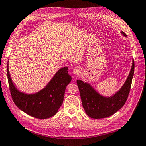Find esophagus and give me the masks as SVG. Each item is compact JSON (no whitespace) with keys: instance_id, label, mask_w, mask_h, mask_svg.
Listing matches in <instances>:
<instances>
[{"instance_id":"34e87169","label":"esophagus","mask_w":146,"mask_h":146,"mask_svg":"<svg viewBox=\"0 0 146 146\" xmlns=\"http://www.w3.org/2000/svg\"><path fill=\"white\" fill-rule=\"evenodd\" d=\"M73 72L74 74H75V75H80V74L81 73V72H82L81 68L79 67V66H76L73 69Z\"/></svg>"}]
</instances>
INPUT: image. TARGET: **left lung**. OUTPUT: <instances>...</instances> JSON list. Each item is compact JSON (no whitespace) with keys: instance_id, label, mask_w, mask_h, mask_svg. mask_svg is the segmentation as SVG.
Segmentation results:
<instances>
[{"instance_id":"1","label":"left lung","mask_w":146,"mask_h":146,"mask_svg":"<svg viewBox=\"0 0 146 146\" xmlns=\"http://www.w3.org/2000/svg\"><path fill=\"white\" fill-rule=\"evenodd\" d=\"M123 36L127 35L121 31ZM134 73V61H132L131 71L125 83L119 91L110 97L100 95L88 83L77 80L80 97L86 113L93 119H103L112 115L125 104L131 90Z\"/></svg>"}]
</instances>
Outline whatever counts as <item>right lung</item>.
I'll return each mask as SVG.
<instances>
[{
	"label": "right lung",
	"mask_w": 146,
	"mask_h": 146,
	"mask_svg": "<svg viewBox=\"0 0 146 146\" xmlns=\"http://www.w3.org/2000/svg\"><path fill=\"white\" fill-rule=\"evenodd\" d=\"M7 75L11 96L15 105L29 115L39 119L50 118L58 112L63 104L66 86L71 81L68 67L59 70L47 85L35 94H27L15 87L7 67Z\"/></svg>",
	"instance_id": "obj_1"
}]
</instances>
